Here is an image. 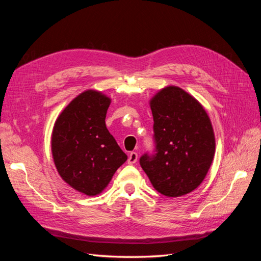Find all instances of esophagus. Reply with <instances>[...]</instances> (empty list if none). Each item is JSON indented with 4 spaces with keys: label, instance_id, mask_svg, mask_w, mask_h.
Returning a JSON list of instances; mask_svg holds the SVG:
<instances>
[{
    "label": "esophagus",
    "instance_id": "esophagus-1",
    "mask_svg": "<svg viewBox=\"0 0 261 261\" xmlns=\"http://www.w3.org/2000/svg\"><path fill=\"white\" fill-rule=\"evenodd\" d=\"M137 159H138V154L136 153V152H130L129 153V155H128V160H127V162L129 163V164H134V163H136L137 162Z\"/></svg>",
    "mask_w": 261,
    "mask_h": 261
}]
</instances>
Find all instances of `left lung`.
I'll use <instances>...</instances> for the list:
<instances>
[{"label":"left lung","instance_id":"1","mask_svg":"<svg viewBox=\"0 0 261 261\" xmlns=\"http://www.w3.org/2000/svg\"><path fill=\"white\" fill-rule=\"evenodd\" d=\"M154 151L140 167L155 191L167 197L193 192L206 177L216 150L215 133L202 106L179 87L169 86L150 100Z\"/></svg>","mask_w":261,"mask_h":261}]
</instances>
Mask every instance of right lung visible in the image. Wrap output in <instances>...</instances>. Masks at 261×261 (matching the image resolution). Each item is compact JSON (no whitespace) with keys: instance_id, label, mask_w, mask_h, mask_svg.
I'll list each match as a JSON object with an SVG mask.
<instances>
[{"instance_id":"1","label":"right lung","mask_w":261,"mask_h":261,"mask_svg":"<svg viewBox=\"0 0 261 261\" xmlns=\"http://www.w3.org/2000/svg\"><path fill=\"white\" fill-rule=\"evenodd\" d=\"M111 99L87 90L63 110L55 121L51 148L61 177L77 192L96 196L127 160L106 126Z\"/></svg>"}]
</instances>
